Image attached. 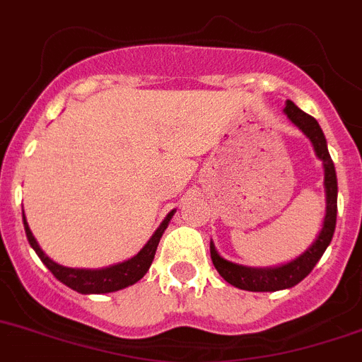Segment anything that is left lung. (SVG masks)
Returning <instances> with one entry per match:
<instances>
[{
	"label": "left lung",
	"mask_w": 362,
	"mask_h": 362,
	"mask_svg": "<svg viewBox=\"0 0 362 362\" xmlns=\"http://www.w3.org/2000/svg\"><path fill=\"white\" fill-rule=\"evenodd\" d=\"M286 115L290 117L291 122L298 126L313 142L315 153L320 160L323 161L325 168V192H327V213L323 218V227L320 230L316 242L305 250L302 256L293 259L291 263L282 264L275 268H249L242 264H235L230 261L220 257L216 252L213 242L209 243V252H211V261L215 264L216 272L226 279L229 284L247 291H277L286 290V288L295 286L304 277L311 274L315 264L318 263L320 257L323 256L325 249L332 240L334 229H336V213H338V179H336V168H334L332 158H330L329 149H327V140L323 136L322 127L316 122L315 117L302 112L295 103L286 101L284 108Z\"/></svg>",
	"instance_id": "8db88e82"
}]
</instances>
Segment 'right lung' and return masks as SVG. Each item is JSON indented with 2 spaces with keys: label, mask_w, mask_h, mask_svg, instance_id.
<instances>
[{
  "label": "right lung",
  "mask_w": 362,
  "mask_h": 362,
  "mask_svg": "<svg viewBox=\"0 0 362 362\" xmlns=\"http://www.w3.org/2000/svg\"><path fill=\"white\" fill-rule=\"evenodd\" d=\"M172 215H174V209L168 213L167 218L161 222V226L158 227L156 233L151 236V240L146 243V247H144L135 257L124 261V263L113 264V267L101 268V270L67 268L54 263V261L49 259V257L44 254V250L39 247V243H37L35 236L32 235L28 222H26L24 216H23V222H24V230H26L30 245L33 247V250H35L37 256L40 257V261L49 268L51 274H53L58 281L64 282L65 286L71 288V290L78 291V293L88 295V293H110V291H119L122 290V288L132 286V284H135L136 281H140V279L147 274L151 263H153L154 254H156V249H158V243H160L161 235H163V230L167 229Z\"/></svg>",
  "instance_id": "obj_1"
}]
</instances>
